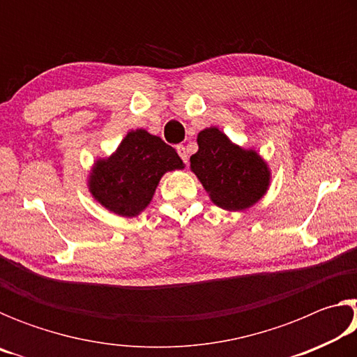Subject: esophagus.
<instances>
[{"label":"esophagus","mask_w":357,"mask_h":357,"mask_svg":"<svg viewBox=\"0 0 357 357\" xmlns=\"http://www.w3.org/2000/svg\"><path fill=\"white\" fill-rule=\"evenodd\" d=\"M176 151H178L181 159H183V162H185V164H187V162H189V151H187V148L184 146V144H179Z\"/></svg>","instance_id":"obj_1"}]
</instances>
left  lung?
<instances>
[{
    "mask_svg": "<svg viewBox=\"0 0 357 357\" xmlns=\"http://www.w3.org/2000/svg\"><path fill=\"white\" fill-rule=\"evenodd\" d=\"M198 151L190 157V170L209 200L225 211H245L266 195L271 168L253 148H243L211 126L198 132Z\"/></svg>",
    "mask_w": 357,
    "mask_h": 357,
    "instance_id": "obj_1",
    "label": "left lung"
}]
</instances>
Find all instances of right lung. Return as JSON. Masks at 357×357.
<instances>
[{
  "label": "right lung",
  "mask_w": 357,
  "mask_h": 357,
  "mask_svg": "<svg viewBox=\"0 0 357 357\" xmlns=\"http://www.w3.org/2000/svg\"><path fill=\"white\" fill-rule=\"evenodd\" d=\"M184 167L160 137L135 129L110 155L94 160L86 184L102 208L119 217H137L149 206L162 176Z\"/></svg>",
  "instance_id": "add662e5"
}]
</instances>
